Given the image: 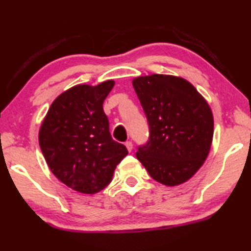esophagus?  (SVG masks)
<instances>
[{"mask_svg": "<svg viewBox=\"0 0 251 251\" xmlns=\"http://www.w3.org/2000/svg\"><path fill=\"white\" fill-rule=\"evenodd\" d=\"M125 146L127 147V150L129 151V152H131V151L133 150V144H132V141H131V140L126 141V143H125Z\"/></svg>", "mask_w": 251, "mask_h": 251, "instance_id": "1", "label": "esophagus"}]
</instances>
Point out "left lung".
<instances>
[{"mask_svg":"<svg viewBox=\"0 0 251 251\" xmlns=\"http://www.w3.org/2000/svg\"><path fill=\"white\" fill-rule=\"evenodd\" d=\"M133 87L149 123L139 161L166 186L186 182L209 153L214 119L209 105L189 81L168 75L138 77Z\"/></svg>","mask_w":251,"mask_h":251,"instance_id":"obj_1","label":"left lung"}]
</instances>
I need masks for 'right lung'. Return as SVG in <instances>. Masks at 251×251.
<instances>
[{"instance_id":"add662e5","label":"right lung","mask_w":251,"mask_h":251,"mask_svg":"<svg viewBox=\"0 0 251 251\" xmlns=\"http://www.w3.org/2000/svg\"><path fill=\"white\" fill-rule=\"evenodd\" d=\"M114 86L77 85L57 97L39 129V146L59 181L75 191L95 194L111 182L127 149L113 140L102 102Z\"/></svg>"}]
</instances>
